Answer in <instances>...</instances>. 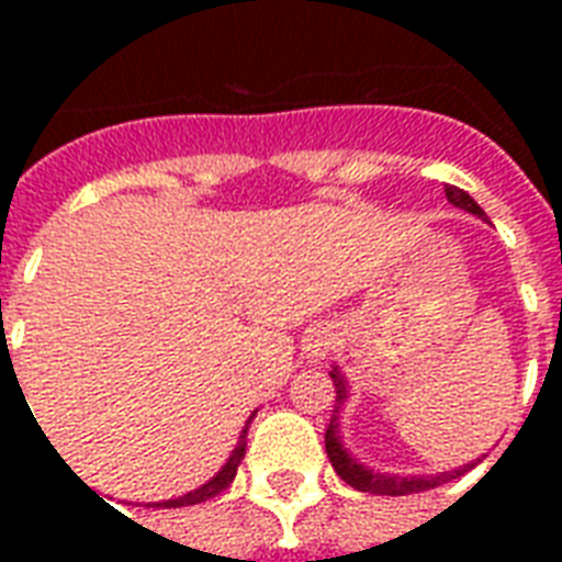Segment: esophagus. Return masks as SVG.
I'll return each mask as SVG.
<instances>
[{
    "instance_id": "34e87169",
    "label": "esophagus",
    "mask_w": 562,
    "mask_h": 562,
    "mask_svg": "<svg viewBox=\"0 0 562 562\" xmlns=\"http://www.w3.org/2000/svg\"><path fill=\"white\" fill-rule=\"evenodd\" d=\"M333 344H335L333 333H326V329H317V333L308 338L306 352L312 356V359H326V356H329V350H333Z\"/></svg>"
}]
</instances>
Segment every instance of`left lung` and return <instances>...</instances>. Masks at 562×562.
Segmentation results:
<instances>
[{"label": "left lung", "instance_id": "8db88e82", "mask_svg": "<svg viewBox=\"0 0 562 562\" xmlns=\"http://www.w3.org/2000/svg\"><path fill=\"white\" fill-rule=\"evenodd\" d=\"M446 198H449V203L472 212V215H484V210H481L479 203L472 201L470 194L463 192V189L446 187ZM329 375H333L335 393H338V396H335V411H338L344 405V400H347V384H344V379L338 375V370H333ZM335 419L338 417H333V423H329V428H326V454H329L335 472H338L350 487L361 490V493H373V496H408V493H423V490L440 487V484H446V481L458 479V475H463L467 470H472V463H467V467H461V470L440 472V475H414V479L379 475V472L364 470L361 463H356L350 454L344 452L341 437H338V423H335Z\"/></svg>", "mask_w": 562, "mask_h": 562}]
</instances>
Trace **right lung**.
Here are the masks:
<instances>
[{
    "mask_svg": "<svg viewBox=\"0 0 562 562\" xmlns=\"http://www.w3.org/2000/svg\"><path fill=\"white\" fill-rule=\"evenodd\" d=\"M250 423V419H247ZM245 435H247V428L241 431V440H238V446L233 449V454H229V461L224 463V470L215 475L212 481H206L201 490H194V493H187V496H180V498H169V502H160V507H187V505H198V502H206V498L212 496H218L221 490H227L229 487V481L236 479V470H238V463H241V458H245Z\"/></svg>",
    "mask_w": 562,
    "mask_h": 562,
    "instance_id": "obj_1",
    "label": "right lung"
}]
</instances>
